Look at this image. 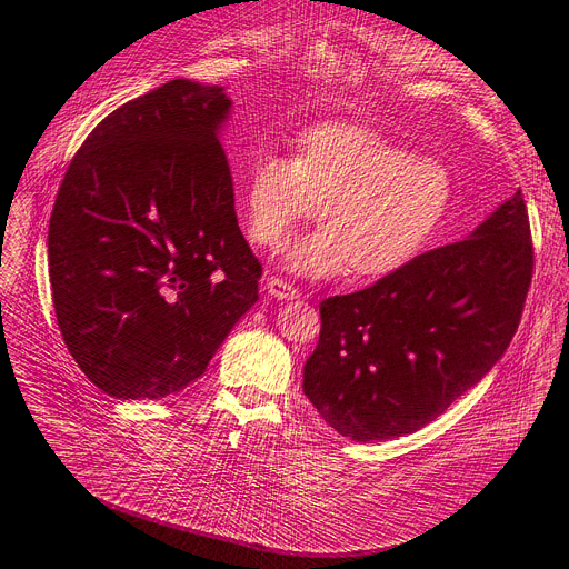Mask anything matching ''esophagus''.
<instances>
[{"instance_id":"esophagus-1","label":"esophagus","mask_w":569,"mask_h":569,"mask_svg":"<svg viewBox=\"0 0 569 569\" xmlns=\"http://www.w3.org/2000/svg\"><path fill=\"white\" fill-rule=\"evenodd\" d=\"M266 291L273 296V299H278V301H296L301 296L299 289L291 287L289 282H284L280 278H268L266 280Z\"/></svg>"}]
</instances>
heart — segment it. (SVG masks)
Wrapping results in <instances>:
<instances>
[{
	"instance_id": "b5f03b06",
	"label": "heart",
	"mask_w": 569,
	"mask_h": 569,
	"mask_svg": "<svg viewBox=\"0 0 569 569\" xmlns=\"http://www.w3.org/2000/svg\"><path fill=\"white\" fill-rule=\"evenodd\" d=\"M248 231L280 250L312 214L323 229L289 250L296 276L329 280L349 270L357 282L393 276L442 229L453 178L436 159L417 157L380 131L321 124L303 131L293 157L259 152L242 180Z\"/></svg>"
}]
</instances>
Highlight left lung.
<instances>
[{
    "mask_svg": "<svg viewBox=\"0 0 569 569\" xmlns=\"http://www.w3.org/2000/svg\"><path fill=\"white\" fill-rule=\"evenodd\" d=\"M532 278L521 189L466 240L419 254L363 291L321 301L303 393L355 442L438 419L481 382L519 329Z\"/></svg>",
    "mask_w": 569,
    "mask_h": 569,
    "instance_id": "obj_1",
    "label": "left lung"
}]
</instances>
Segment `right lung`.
Returning a JSON list of instances; mask_svg holds the SVG:
<instances>
[{"mask_svg": "<svg viewBox=\"0 0 569 569\" xmlns=\"http://www.w3.org/2000/svg\"><path fill=\"white\" fill-rule=\"evenodd\" d=\"M222 86L169 80L80 146L48 227L67 349L113 398L159 400L206 372L259 299L222 148Z\"/></svg>", "mask_w": 569, "mask_h": 569, "instance_id": "obj_1", "label": "right lung"}]
</instances>
